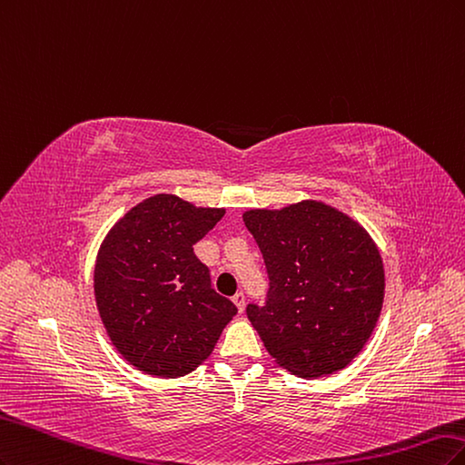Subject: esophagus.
Listing matches in <instances>:
<instances>
[{"mask_svg":"<svg viewBox=\"0 0 465 465\" xmlns=\"http://www.w3.org/2000/svg\"><path fill=\"white\" fill-rule=\"evenodd\" d=\"M233 303H235V307H237L239 312H243V311H245V293H242V292L235 293V295H233Z\"/></svg>","mask_w":465,"mask_h":465,"instance_id":"34e87169","label":"esophagus"}]
</instances>
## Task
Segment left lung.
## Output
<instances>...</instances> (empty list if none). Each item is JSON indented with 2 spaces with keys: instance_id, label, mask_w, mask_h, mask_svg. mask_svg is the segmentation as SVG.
<instances>
[{
  "instance_id": "left-lung-1",
  "label": "left lung",
  "mask_w": 465,
  "mask_h": 465,
  "mask_svg": "<svg viewBox=\"0 0 465 465\" xmlns=\"http://www.w3.org/2000/svg\"><path fill=\"white\" fill-rule=\"evenodd\" d=\"M266 264L264 307L247 317L274 361L303 379L348 367L381 317L384 266L367 230L319 201L243 214Z\"/></svg>"
}]
</instances>
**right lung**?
<instances>
[{
	"instance_id": "right-lung-1",
	"label": "right lung",
	"mask_w": 465,
	"mask_h": 465,
	"mask_svg": "<svg viewBox=\"0 0 465 465\" xmlns=\"http://www.w3.org/2000/svg\"><path fill=\"white\" fill-rule=\"evenodd\" d=\"M226 214L175 194H154L115 222L94 266L104 328L124 359L146 374L177 379L213 353L237 307L211 286L193 245Z\"/></svg>"
}]
</instances>
